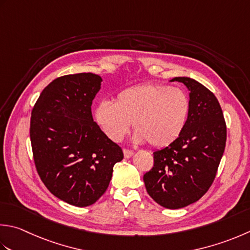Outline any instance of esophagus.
Here are the masks:
<instances>
[{
    "label": "esophagus",
    "mask_w": 250,
    "mask_h": 250,
    "mask_svg": "<svg viewBox=\"0 0 250 250\" xmlns=\"http://www.w3.org/2000/svg\"><path fill=\"white\" fill-rule=\"evenodd\" d=\"M124 155H125V158H130L132 155H133V151L130 150V149H124Z\"/></svg>",
    "instance_id": "1"
}]
</instances>
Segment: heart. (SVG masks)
Instances as JSON below:
<instances>
[{"instance_id": "1", "label": "heart", "mask_w": 250, "mask_h": 250, "mask_svg": "<svg viewBox=\"0 0 250 250\" xmlns=\"http://www.w3.org/2000/svg\"><path fill=\"white\" fill-rule=\"evenodd\" d=\"M189 110L190 102L183 90L161 83H145L120 91L115 103H99L94 119L114 142L125 138L132 122L136 143L147 142L151 147L158 148L180 138Z\"/></svg>"}]
</instances>
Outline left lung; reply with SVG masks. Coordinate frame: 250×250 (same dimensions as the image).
I'll list each match as a JSON object with an SVG mask.
<instances>
[{"label":"left lung","mask_w":250,"mask_h":250,"mask_svg":"<svg viewBox=\"0 0 250 250\" xmlns=\"http://www.w3.org/2000/svg\"><path fill=\"white\" fill-rule=\"evenodd\" d=\"M189 91L190 110L180 138L156 150L143 177L149 196L160 206L179 209L197 202L216 178L227 142V125L217 97L196 80L178 77Z\"/></svg>","instance_id":"8db88e82"}]
</instances>
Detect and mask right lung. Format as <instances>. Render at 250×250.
Returning a JSON list of instances; mask_svg holds the SVG:
<instances>
[{
  "label": "right lung",
  "instance_id": "right-lung-1",
  "mask_svg": "<svg viewBox=\"0 0 250 250\" xmlns=\"http://www.w3.org/2000/svg\"><path fill=\"white\" fill-rule=\"evenodd\" d=\"M102 78L91 72L56 78L31 111L34 165L47 189L77 207L94 204L108 188L115 164L124 158L93 121L91 106Z\"/></svg>",
  "mask_w": 250,
  "mask_h": 250
}]
</instances>
